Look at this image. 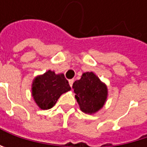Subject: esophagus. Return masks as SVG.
Segmentation results:
<instances>
[{"mask_svg": "<svg viewBox=\"0 0 147 147\" xmlns=\"http://www.w3.org/2000/svg\"><path fill=\"white\" fill-rule=\"evenodd\" d=\"M73 82H74L73 79H71V80H69V83H70V86H71V87H72V85H73Z\"/></svg>", "mask_w": 147, "mask_h": 147, "instance_id": "1", "label": "esophagus"}]
</instances>
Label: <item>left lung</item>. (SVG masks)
Instances as JSON below:
<instances>
[{
	"label": "left lung",
	"instance_id": "left-lung-1",
	"mask_svg": "<svg viewBox=\"0 0 147 147\" xmlns=\"http://www.w3.org/2000/svg\"><path fill=\"white\" fill-rule=\"evenodd\" d=\"M80 109L88 114L102 108L107 98V88L93 72L82 74L72 86Z\"/></svg>",
	"mask_w": 147,
	"mask_h": 147
}]
</instances>
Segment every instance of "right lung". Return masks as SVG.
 Masks as SVG:
<instances>
[{"label": "right lung", "instance_id": "obj_1", "mask_svg": "<svg viewBox=\"0 0 147 147\" xmlns=\"http://www.w3.org/2000/svg\"><path fill=\"white\" fill-rule=\"evenodd\" d=\"M70 90L71 87L64 74L56 75L51 71L36 77L32 84V96L42 110L52 108L62 94Z\"/></svg>", "mask_w": 147, "mask_h": 147}]
</instances>
